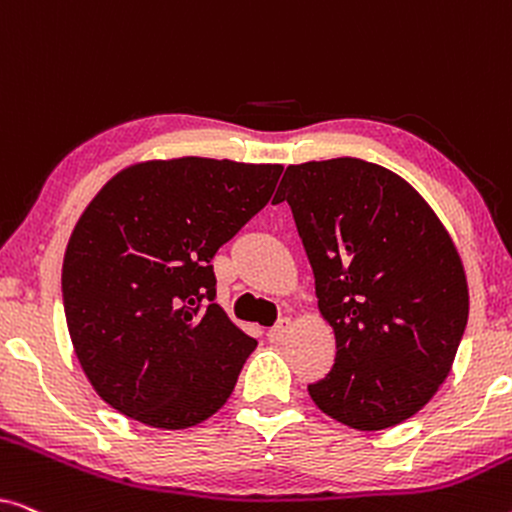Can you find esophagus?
Segmentation results:
<instances>
[{"mask_svg": "<svg viewBox=\"0 0 512 512\" xmlns=\"http://www.w3.org/2000/svg\"><path fill=\"white\" fill-rule=\"evenodd\" d=\"M289 328H291V319L289 317H282L268 331V340L275 342V345H279V342H284L286 335H289Z\"/></svg>", "mask_w": 512, "mask_h": 512, "instance_id": "34e87169", "label": "esophagus"}]
</instances>
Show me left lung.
Listing matches in <instances>:
<instances>
[{
	"label": "left lung",
	"instance_id": "8db88e82",
	"mask_svg": "<svg viewBox=\"0 0 512 512\" xmlns=\"http://www.w3.org/2000/svg\"><path fill=\"white\" fill-rule=\"evenodd\" d=\"M284 200L338 349L312 401L359 431L405 422L450 375L466 331L450 233L408 181L359 158L289 165L272 202Z\"/></svg>",
	"mask_w": 512,
	"mask_h": 512
}]
</instances>
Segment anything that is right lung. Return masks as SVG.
Returning <instances> with one entry per match:
<instances>
[{
	"label": "right lung",
	"instance_id": "right-lung-1",
	"mask_svg": "<svg viewBox=\"0 0 512 512\" xmlns=\"http://www.w3.org/2000/svg\"><path fill=\"white\" fill-rule=\"evenodd\" d=\"M282 165L146 160L102 186L69 237L62 303L111 408L188 429L233 394L256 340L214 303L212 258L275 193Z\"/></svg>",
	"mask_w": 512,
	"mask_h": 512
}]
</instances>
